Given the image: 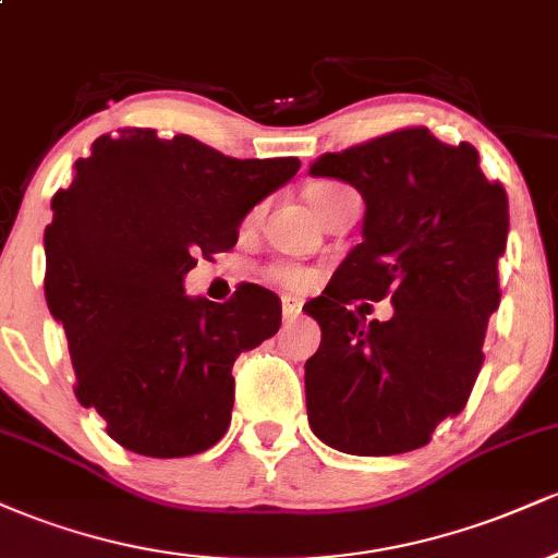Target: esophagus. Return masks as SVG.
I'll list each match as a JSON object with an SVG mask.
<instances>
[{"label":"esophagus","mask_w":558,"mask_h":558,"mask_svg":"<svg viewBox=\"0 0 558 558\" xmlns=\"http://www.w3.org/2000/svg\"><path fill=\"white\" fill-rule=\"evenodd\" d=\"M301 315V301L283 296V317L286 319H296Z\"/></svg>","instance_id":"34e87169"}]
</instances>
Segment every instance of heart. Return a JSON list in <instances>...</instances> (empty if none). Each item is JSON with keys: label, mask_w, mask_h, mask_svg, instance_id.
I'll use <instances>...</instances> for the list:
<instances>
[{"label": "heart", "mask_w": 558, "mask_h": 558, "mask_svg": "<svg viewBox=\"0 0 558 558\" xmlns=\"http://www.w3.org/2000/svg\"><path fill=\"white\" fill-rule=\"evenodd\" d=\"M338 185L336 183H312L310 189H306V202L310 204H317L319 198H325L328 194H332ZM272 278L278 280L280 286L286 288H301L306 286V272L304 270H296V267H278V270H272Z\"/></svg>", "instance_id": "heart-1"}]
</instances>
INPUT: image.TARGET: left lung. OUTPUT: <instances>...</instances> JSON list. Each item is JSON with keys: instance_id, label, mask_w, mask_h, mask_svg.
<instances>
[{"instance_id": "obj_1", "label": "left lung", "mask_w": 558, "mask_h": 558, "mask_svg": "<svg viewBox=\"0 0 558 558\" xmlns=\"http://www.w3.org/2000/svg\"><path fill=\"white\" fill-rule=\"evenodd\" d=\"M310 175L364 198L362 243L304 304L323 330L304 364L310 427L354 457L414 451L462 412L483 367L509 198L483 175L475 146H448L427 128L319 157ZM386 295L395 304L386 324L348 310L354 298Z\"/></svg>"}]
</instances>
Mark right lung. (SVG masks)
Returning <instances> with one entry per match:
<instances>
[{"mask_svg":"<svg viewBox=\"0 0 558 558\" xmlns=\"http://www.w3.org/2000/svg\"><path fill=\"white\" fill-rule=\"evenodd\" d=\"M296 157L233 159L191 136H99L52 198L44 293L68 336L75 396L141 457L222 438L233 362L280 328V299L246 283L226 304L185 296L196 257L228 252L241 220L296 175Z\"/></svg>","mask_w":558,"mask_h":558,"instance_id":"right-lung-1","label":"right lung"}]
</instances>
